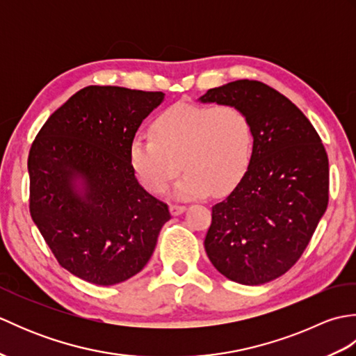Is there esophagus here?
I'll list each match as a JSON object with an SVG mask.
<instances>
[{
  "mask_svg": "<svg viewBox=\"0 0 356 356\" xmlns=\"http://www.w3.org/2000/svg\"><path fill=\"white\" fill-rule=\"evenodd\" d=\"M185 211H186V207H184V205H176V203L170 205V213L172 216H180L182 213H185Z\"/></svg>",
  "mask_w": 356,
  "mask_h": 356,
  "instance_id": "obj_1",
  "label": "esophagus"
}]
</instances>
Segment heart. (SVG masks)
<instances>
[{"label":"heart","instance_id":"obj_1","mask_svg":"<svg viewBox=\"0 0 356 356\" xmlns=\"http://www.w3.org/2000/svg\"><path fill=\"white\" fill-rule=\"evenodd\" d=\"M128 153L149 193H163L184 168L186 172L174 185L176 197L197 199L211 191L220 195L246 176L254 154V128L237 105L179 102L153 120L151 134H136Z\"/></svg>","mask_w":356,"mask_h":356}]
</instances>
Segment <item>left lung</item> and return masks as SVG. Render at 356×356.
Here are the masks:
<instances>
[{
  "label": "left lung",
  "mask_w": 356,
  "mask_h": 356,
  "mask_svg": "<svg viewBox=\"0 0 356 356\" xmlns=\"http://www.w3.org/2000/svg\"><path fill=\"white\" fill-rule=\"evenodd\" d=\"M199 101L237 105L254 128L252 162L228 197L213 207L205 251L232 282H272L298 261L326 213V148L303 111L260 81H234Z\"/></svg>",
  "instance_id": "1"
}]
</instances>
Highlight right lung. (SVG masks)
Wrapping results in <instances>:
<instances>
[{
    "mask_svg": "<svg viewBox=\"0 0 356 356\" xmlns=\"http://www.w3.org/2000/svg\"><path fill=\"white\" fill-rule=\"evenodd\" d=\"M163 96L86 87L53 113L30 148V216L58 263L88 283L111 286L140 272L171 218L168 205L139 185L128 153Z\"/></svg>",
    "mask_w": 356,
    "mask_h": 356,
    "instance_id": "1",
    "label": "right lung"
}]
</instances>
